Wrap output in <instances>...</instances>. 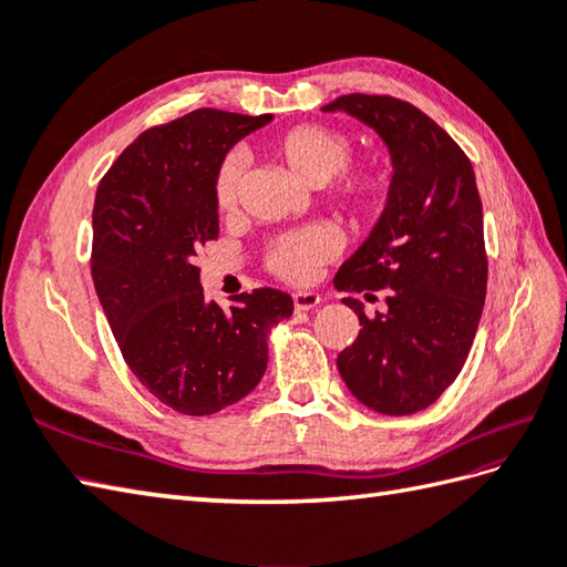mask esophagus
<instances>
[{"mask_svg": "<svg viewBox=\"0 0 567 567\" xmlns=\"http://www.w3.org/2000/svg\"><path fill=\"white\" fill-rule=\"evenodd\" d=\"M292 299H295L297 311H309V309H315V307L321 305V297L317 292H295Z\"/></svg>", "mask_w": 567, "mask_h": 567, "instance_id": "1", "label": "esophagus"}]
</instances>
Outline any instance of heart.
Masks as SVG:
<instances>
[{"label":"heart","instance_id":"b5f03b06","mask_svg":"<svg viewBox=\"0 0 567 567\" xmlns=\"http://www.w3.org/2000/svg\"><path fill=\"white\" fill-rule=\"evenodd\" d=\"M272 153L309 185H323L331 204L343 214L372 216L382 209L390 192V177L375 161H351L353 143L346 131L329 124H297L277 134ZM244 158L226 153L214 171L212 197L219 212L234 209L238 199ZM339 240L323 226H305L282 234L265 248V268L280 280L302 285L315 277L317 268L329 260Z\"/></svg>","mask_w":567,"mask_h":567}]
</instances>
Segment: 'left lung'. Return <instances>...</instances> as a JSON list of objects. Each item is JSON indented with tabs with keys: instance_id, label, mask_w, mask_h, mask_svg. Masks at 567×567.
I'll return each mask as SVG.
<instances>
[{
	"instance_id": "8db88e82",
	"label": "left lung",
	"mask_w": 567,
	"mask_h": 567,
	"mask_svg": "<svg viewBox=\"0 0 567 567\" xmlns=\"http://www.w3.org/2000/svg\"><path fill=\"white\" fill-rule=\"evenodd\" d=\"M365 122L392 153L388 207L333 285L384 290L388 309L368 317L346 297L360 329L336 365L358 402L404 416L453 384L473 348L487 295L483 202L463 148L414 104L390 94H343L323 106Z\"/></svg>"
}]
</instances>
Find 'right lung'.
<instances>
[{
    "label": "right lung",
    "instance_id": "add662e5",
    "mask_svg": "<svg viewBox=\"0 0 567 567\" xmlns=\"http://www.w3.org/2000/svg\"><path fill=\"white\" fill-rule=\"evenodd\" d=\"M197 110L143 131L97 187L92 280L128 370L187 416L216 414L256 388L268 327L292 315L272 287L204 302L197 250L219 236L212 179L236 141L270 122Z\"/></svg>",
    "mask_w": 567,
    "mask_h": 567
}]
</instances>
